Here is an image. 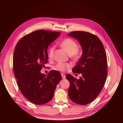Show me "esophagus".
Here are the masks:
<instances>
[{
	"instance_id": "obj_1",
	"label": "esophagus",
	"mask_w": 123,
	"mask_h": 123,
	"mask_svg": "<svg viewBox=\"0 0 123 123\" xmlns=\"http://www.w3.org/2000/svg\"><path fill=\"white\" fill-rule=\"evenodd\" d=\"M61 75H62V79H65L66 78V75L64 74H61Z\"/></svg>"
}]
</instances>
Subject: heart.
<instances>
[{"label":"heart","instance_id":"obj_1","mask_svg":"<svg viewBox=\"0 0 123 123\" xmlns=\"http://www.w3.org/2000/svg\"><path fill=\"white\" fill-rule=\"evenodd\" d=\"M60 45L67 51L70 56H76L77 52L79 50V46H78L76 42L74 40L70 38H66L61 42ZM54 50L55 46L54 45H52L49 47L48 54L49 59H52L53 57ZM70 67V64L69 63L59 62L53 67V69L60 72H65L69 69Z\"/></svg>","mask_w":123,"mask_h":123}]
</instances>
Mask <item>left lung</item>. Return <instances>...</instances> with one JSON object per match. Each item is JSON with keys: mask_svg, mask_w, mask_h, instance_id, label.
I'll return each instance as SVG.
<instances>
[{"mask_svg": "<svg viewBox=\"0 0 123 123\" xmlns=\"http://www.w3.org/2000/svg\"><path fill=\"white\" fill-rule=\"evenodd\" d=\"M68 35L80 43L82 55L72 69L82 76L77 79L68 74L66 78L70 82L68 95L70 99L79 105L92 102L100 93L107 75V60L105 49L97 36L83 31H74Z\"/></svg>", "mask_w": 123, "mask_h": 123, "instance_id": "1", "label": "left lung"}]
</instances>
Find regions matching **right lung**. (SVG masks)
<instances>
[{"instance_id":"1","label":"right lung","mask_w":123,"mask_h":123,"mask_svg":"<svg viewBox=\"0 0 123 123\" xmlns=\"http://www.w3.org/2000/svg\"><path fill=\"white\" fill-rule=\"evenodd\" d=\"M61 33L36 31L18 42L13 55V70L17 85L25 97L36 105H43L53 98L60 73L51 70L48 75L41 73L48 63V48Z\"/></svg>"}]
</instances>
